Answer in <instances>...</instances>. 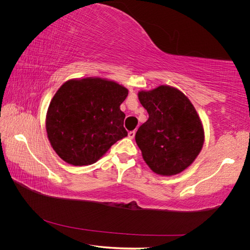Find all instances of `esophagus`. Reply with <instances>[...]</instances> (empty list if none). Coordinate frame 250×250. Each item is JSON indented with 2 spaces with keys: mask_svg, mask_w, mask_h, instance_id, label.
<instances>
[{
  "mask_svg": "<svg viewBox=\"0 0 250 250\" xmlns=\"http://www.w3.org/2000/svg\"><path fill=\"white\" fill-rule=\"evenodd\" d=\"M134 135H135V131L134 130L128 132V138H129V139H133Z\"/></svg>",
  "mask_w": 250,
  "mask_h": 250,
  "instance_id": "34e87169",
  "label": "esophagus"
}]
</instances>
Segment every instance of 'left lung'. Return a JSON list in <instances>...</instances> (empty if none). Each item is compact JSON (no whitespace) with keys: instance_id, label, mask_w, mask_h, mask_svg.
Segmentation results:
<instances>
[{"instance_id":"1","label":"left lung","mask_w":250,"mask_h":250,"mask_svg":"<svg viewBox=\"0 0 250 250\" xmlns=\"http://www.w3.org/2000/svg\"><path fill=\"white\" fill-rule=\"evenodd\" d=\"M138 96L149 115L135 133L144 161L156 174L176 175L202 149L204 130L198 113L184 93L169 85L141 90Z\"/></svg>"}]
</instances>
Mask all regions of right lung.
<instances>
[{"instance_id": "obj_1", "label": "right lung", "mask_w": 250, "mask_h": 250, "mask_svg": "<svg viewBox=\"0 0 250 250\" xmlns=\"http://www.w3.org/2000/svg\"><path fill=\"white\" fill-rule=\"evenodd\" d=\"M127 95L126 87L104 78L64 82L46 117L48 139L57 155L73 166L92 165L127 137L125 113L120 109Z\"/></svg>"}]
</instances>
